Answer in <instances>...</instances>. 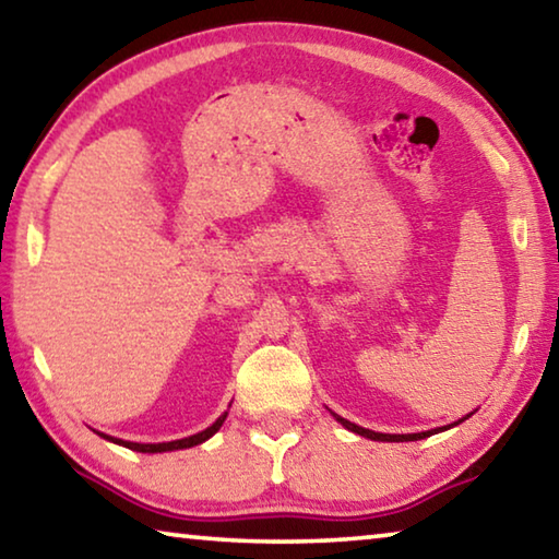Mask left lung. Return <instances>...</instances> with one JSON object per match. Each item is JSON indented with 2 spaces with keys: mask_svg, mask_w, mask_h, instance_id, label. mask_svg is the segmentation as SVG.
<instances>
[{
  "mask_svg": "<svg viewBox=\"0 0 559 559\" xmlns=\"http://www.w3.org/2000/svg\"><path fill=\"white\" fill-rule=\"evenodd\" d=\"M334 418L340 420V424L344 426V428H349V431H354V433H359V436H364V438H371V441H389V443H404V441H420V438H428V436H433V433H441V431H448V428L451 426H459V424H463L465 418H461V420H455V424H451V426H443V428H433V431H424V433H377V431H369V428H361V426H356V424H352V420H346V418H342V416H336L334 414Z\"/></svg>",
  "mask_w": 559,
  "mask_h": 559,
  "instance_id": "8db88e82",
  "label": "left lung"
}]
</instances>
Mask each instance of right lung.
Segmentation results:
<instances>
[{
    "mask_svg": "<svg viewBox=\"0 0 559 559\" xmlns=\"http://www.w3.org/2000/svg\"><path fill=\"white\" fill-rule=\"evenodd\" d=\"M225 418H227V414L219 416L213 426L205 428V431H200L195 436H188V438H180V441H168V443H131V441H121V438L104 436V433H98V436H104L106 441L118 443V445H123V448H131V451H139V453H166V451H180V448H193L198 443L207 441L210 436H215L219 431V426L225 424Z\"/></svg>",
    "mask_w": 559,
    "mask_h": 559,
    "instance_id": "obj_1",
    "label": "right lung"
}]
</instances>
